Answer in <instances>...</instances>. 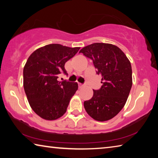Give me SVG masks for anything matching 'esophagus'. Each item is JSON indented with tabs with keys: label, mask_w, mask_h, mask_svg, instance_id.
<instances>
[{
	"label": "esophagus",
	"mask_w": 158,
	"mask_h": 158,
	"mask_svg": "<svg viewBox=\"0 0 158 158\" xmlns=\"http://www.w3.org/2000/svg\"><path fill=\"white\" fill-rule=\"evenodd\" d=\"M78 85H79V88H81V87H83V86H84V84H79H79H78Z\"/></svg>",
	"instance_id": "34e87169"
}]
</instances>
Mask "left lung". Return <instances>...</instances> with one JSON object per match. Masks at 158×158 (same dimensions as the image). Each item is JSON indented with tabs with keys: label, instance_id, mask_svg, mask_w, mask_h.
Listing matches in <instances>:
<instances>
[{
	"label": "left lung",
	"instance_id": "left-lung-1",
	"mask_svg": "<svg viewBox=\"0 0 158 158\" xmlns=\"http://www.w3.org/2000/svg\"><path fill=\"white\" fill-rule=\"evenodd\" d=\"M93 60L102 84L84 102L89 116L98 121L113 118L123 108L132 85V67L123 51L114 44L93 43L80 50Z\"/></svg>",
	"mask_w": 158,
	"mask_h": 158
}]
</instances>
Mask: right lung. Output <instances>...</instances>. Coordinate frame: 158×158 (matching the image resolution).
<instances>
[{"mask_svg":"<svg viewBox=\"0 0 158 158\" xmlns=\"http://www.w3.org/2000/svg\"><path fill=\"white\" fill-rule=\"evenodd\" d=\"M79 49L51 44L28 57L23 68V88L31 107L42 118L53 121L66 112L78 84L57 79L61 73L68 74L65 64Z\"/></svg>","mask_w":158,"mask_h":158,"instance_id":"obj_1","label":"right lung"}]
</instances>
